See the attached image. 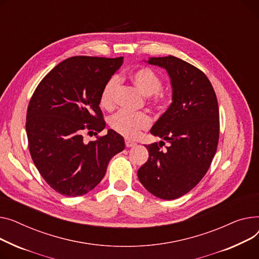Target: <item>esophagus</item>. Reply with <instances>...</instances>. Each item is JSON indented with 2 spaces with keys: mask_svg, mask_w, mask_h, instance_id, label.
I'll return each mask as SVG.
<instances>
[{
  "mask_svg": "<svg viewBox=\"0 0 259 259\" xmlns=\"http://www.w3.org/2000/svg\"><path fill=\"white\" fill-rule=\"evenodd\" d=\"M124 142H125V146H126V147H132V146H135V145H136V142H135V141H132V140H130V139H125Z\"/></svg>",
  "mask_w": 259,
  "mask_h": 259,
  "instance_id": "1",
  "label": "esophagus"
}]
</instances>
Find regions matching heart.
Here are the masks:
<instances>
[{"label": "heart", "mask_w": 259, "mask_h": 259, "mask_svg": "<svg viewBox=\"0 0 259 259\" xmlns=\"http://www.w3.org/2000/svg\"><path fill=\"white\" fill-rule=\"evenodd\" d=\"M131 80L140 90V92L148 96V102L154 108L161 110L164 105V97L161 93L163 81L160 76L150 68H140L131 75ZM120 83L118 76L112 77L105 82L100 93V105L106 111H112L116 106V95ZM109 124L113 131L128 139H135L151 125V118L147 113L141 112L132 114L121 111L109 120Z\"/></svg>", "instance_id": "b5f03b06"}]
</instances>
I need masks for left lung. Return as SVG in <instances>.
Masks as SVG:
<instances>
[{
  "instance_id": "obj_1",
  "label": "left lung",
  "mask_w": 259,
  "mask_h": 259,
  "mask_svg": "<svg viewBox=\"0 0 259 259\" xmlns=\"http://www.w3.org/2000/svg\"><path fill=\"white\" fill-rule=\"evenodd\" d=\"M165 68L172 84V103L150 130L164 141L145 145L148 160L138 170L141 184L163 200H175L204 178L220 138L218 98L203 71L176 56L151 57Z\"/></svg>"
}]
</instances>
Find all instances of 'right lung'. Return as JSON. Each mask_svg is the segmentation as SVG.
<instances>
[{"mask_svg": "<svg viewBox=\"0 0 259 259\" xmlns=\"http://www.w3.org/2000/svg\"><path fill=\"white\" fill-rule=\"evenodd\" d=\"M122 62V56L67 58L45 76L30 99V155L44 180L60 194L77 196L92 190L112 157L124 149L123 138L113 130L88 144L82 136L97 135L105 127L100 93Z\"/></svg>", "mask_w": 259, "mask_h": 259, "instance_id": "right-lung-1", "label": "right lung"}]
</instances>
